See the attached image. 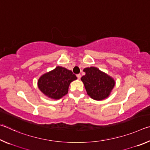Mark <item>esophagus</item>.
Wrapping results in <instances>:
<instances>
[{
  "instance_id": "34e87169",
  "label": "esophagus",
  "mask_w": 150,
  "mask_h": 150,
  "mask_svg": "<svg viewBox=\"0 0 150 150\" xmlns=\"http://www.w3.org/2000/svg\"><path fill=\"white\" fill-rule=\"evenodd\" d=\"M77 77L78 78V79H80L81 77V74H78V75H77Z\"/></svg>"
}]
</instances>
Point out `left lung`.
<instances>
[{
  "mask_svg": "<svg viewBox=\"0 0 150 150\" xmlns=\"http://www.w3.org/2000/svg\"><path fill=\"white\" fill-rule=\"evenodd\" d=\"M83 71L85 75L81 80L87 95L95 100H102L108 97L115 85V79L95 67L85 68Z\"/></svg>",
  "mask_w": 150,
  "mask_h": 150,
  "instance_id": "1",
  "label": "left lung"
}]
</instances>
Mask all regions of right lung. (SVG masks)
<instances>
[{
  "mask_svg": "<svg viewBox=\"0 0 150 150\" xmlns=\"http://www.w3.org/2000/svg\"><path fill=\"white\" fill-rule=\"evenodd\" d=\"M77 79L71 70L57 66L39 78L38 87L47 97L58 100L67 95L70 83Z\"/></svg>",
  "mask_w": 150,
  "mask_h": 150,
  "instance_id": "right-lung-1",
  "label": "right lung"
}]
</instances>
